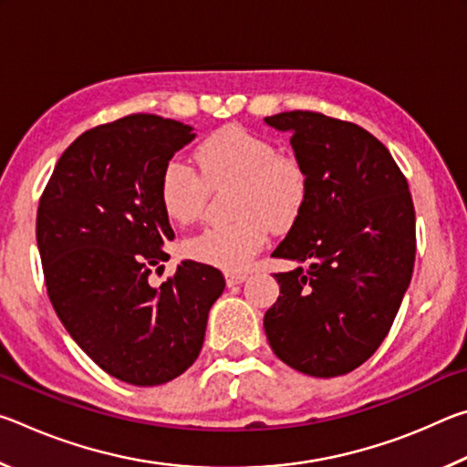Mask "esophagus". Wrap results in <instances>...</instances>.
<instances>
[{
	"label": "esophagus",
	"mask_w": 467,
	"mask_h": 467,
	"mask_svg": "<svg viewBox=\"0 0 467 467\" xmlns=\"http://www.w3.org/2000/svg\"><path fill=\"white\" fill-rule=\"evenodd\" d=\"M244 280H247V272H226L228 286H234V284H241Z\"/></svg>",
	"instance_id": "esophagus-1"
}]
</instances>
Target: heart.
Segmentation results:
<instances>
[{
  "mask_svg": "<svg viewBox=\"0 0 467 467\" xmlns=\"http://www.w3.org/2000/svg\"><path fill=\"white\" fill-rule=\"evenodd\" d=\"M200 172L183 161H171L158 185L162 210L179 224L200 218L208 185L236 181V218L231 224H212L189 239L185 249L200 262L244 270L264 247L272 226L288 228L303 210L306 177L300 164L280 156L264 138L241 128H223L205 138L195 152Z\"/></svg>",
  "mask_w": 467,
  "mask_h": 467,
  "instance_id": "1",
  "label": "heart"
}]
</instances>
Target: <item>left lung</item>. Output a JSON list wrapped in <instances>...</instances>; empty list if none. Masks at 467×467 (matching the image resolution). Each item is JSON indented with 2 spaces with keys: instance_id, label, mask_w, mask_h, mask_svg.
<instances>
[{
  "instance_id": "obj_1",
  "label": "left lung",
  "mask_w": 467,
  "mask_h": 467,
  "mask_svg": "<svg viewBox=\"0 0 467 467\" xmlns=\"http://www.w3.org/2000/svg\"><path fill=\"white\" fill-rule=\"evenodd\" d=\"M264 123L290 133L306 177L303 210L272 253L298 265L274 274L280 296L264 317L267 342L300 373L346 375L381 346L412 280L408 181L389 150L354 123L313 110Z\"/></svg>"
}]
</instances>
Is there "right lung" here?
<instances>
[{
    "mask_svg": "<svg viewBox=\"0 0 467 467\" xmlns=\"http://www.w3.org/2000/svg\"><path fill=\"white\" fill-rule=\"evenodd\" d=\"M193 140L192 125L158 115L99 125L61 154L38 203L36 243L55 313L102 370L131 385H162L193 365L226 286L218 267L193 259L161 286L148 278L175 239L161 175Z\"/></svg>",
    "mask_w": 467,
    "mask_h": 467,
    "instance_id": "add662e5",
    "label": "right lung"
}]
</instances>
